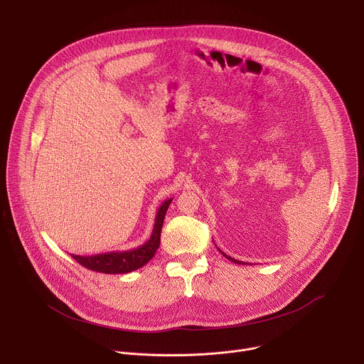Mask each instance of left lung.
I'll return each mask as SVG.
<instances>
[{
	"label": "left lung",
	"instance_id": "obj_1",
	"mask_svg": "<svg viewBox=\"0 0 364 364\" xmlns=\"http://www.w3.org/2000/svg\"><path fill=\"white\" fill-rule=\"evenodd\" d=\"M219 250H220V249H219ZM220 253H222V255H223V256H226V257H228V259H229V261H232V262H235V264H239V265H245V264H243V262H240V261H237V259H233V257H232V256H228V255H226V253H223V252H222V250H220Z\"/></svg>",
	"mask_w": 364,
	"mask_h": 364
}]
</instances>
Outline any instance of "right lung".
<instances>
[{
    "mask_svg": "<svg viewBox=\"0 0 364 364\" xmlns=\"http://www.w3.org/2000/svg\"><path fill=\"white\" fill-rule=\"evenodd\" d=\"M173 201V198L166 200L155 216L154 229L151 233V237L141 246L129 250H117V252H105L97 253L90 256H80V255H72L76 262H79L82 267L102 272V274H129L132 271H136L142 268L146 262H149L152 256L160 247V237H161V228L164 223L166 213L168 210V205Z\"/></svg>",
    "mask_w": 364,
    "mask_h": 364,
    "instance_id": "right-lung-1",
    "label": "right lung"
}]
</instances>
